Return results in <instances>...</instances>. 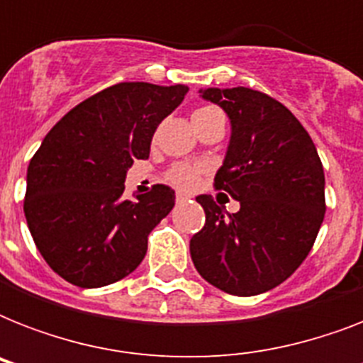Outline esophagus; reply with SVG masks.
Masks as SVG:
<instances>
[{
    "label": "esophagus",
    "instance_id": "1",
    "mask_svg": "<svg viewBox=\"0 0 363 363\" xmlns=\"http://www.w3.org/2000/svg\"><path fill=\"white\" fill-rule=\"evenodd\" d=\"M175 199H177V203H182V201H186V199H190V194H186V192H177Z\"/></svg>",
    "mask_w": 363,
    "mask_h": 363
}]
</instances>
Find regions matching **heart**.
I'll return each mask as SVG.
<instances>
[{
	"label": "heart",
	"mask_w": 363,
	"mask_h": 363,
	"mask_svg": "<svg viewBox=\"0 0 363 363\" xmlns=\"http://www.w3.org/2000/svg\"><path fill=\"white\" fill-rule=\"evenodd\" d=\"M216 109L213 107H201L192 115L194 116H203L209 115V113H215ZM203 175V167L201 165H194V164H175L171 165L169 171L165 173V179L169 182H173L175 186L182 188V190H192V188L198 186L199 179Z\"/></svg>",
	"instance_id": "heart-1"
}]
</instances>
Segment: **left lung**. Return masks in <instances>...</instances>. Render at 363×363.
I'll list each match as a JSON object with an SVG mask.
<instances>
[{
	"mask_svg": "<svg viewBox=\"0 0 363 363\" xmlns=\"http://www.w3.org/2000/svg\"><path fill=\"white\" fill-rule=\"evenodd\" d=\"M199 92L232 124L215 188L241 207L228 213L198 196L205 226L190 239V256L222 292L264 294L298 269L318 235L326 213L322 162L298 118L267 94L245 86Z\"/></svg>",
	"mask_w": 363,
	"mask_h": 363,
	"instance_id": "obj_1",
	"label": "left lung"
}]
</instances>
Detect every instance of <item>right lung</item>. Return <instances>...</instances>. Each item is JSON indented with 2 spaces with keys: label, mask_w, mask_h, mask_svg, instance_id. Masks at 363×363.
I'll return each mask as SVG.
<instances>
[{
  "label": "right lung",
  "mask_w": 363,
  "mask_h": 363,
  "mask_svg": "<svg viewBox=\"0 0 363 363\" xmlns=\"http://www.w3.org/2000/svg\"><path fill=\"white\" fill-rule=\"evenodd\" d=\"M188 86L121 82L67 113L33 154L24 215L50 269L81 288L121 281L143 262L148 233L169 215L175 192L156 184L124 198L133 160L150 154L158 124Z\"/></svg>",
  "instance_id": "right-lung-1"
}]
</instances>
